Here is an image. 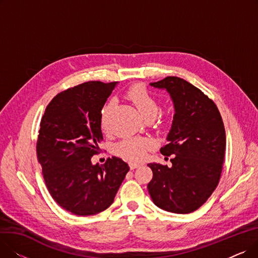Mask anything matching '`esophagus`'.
Returning a JSON list of instances; mask_svg holds the SVG:
<instances>
[{
    "label": "esophagus",
    "mask_w": 258,
    "mask_h": 258,
    "mask_svg": "<svg viewBox=\"0 0 258 258\" xmlns=\"http://www.w3.org/2000/svg\"><path fill=\"white\" fill-rule=\"evenodd\" d=\"M139 165H140L139 163H130V168L135 169V168H137Z\"/></svg>",
    "instance_id": "34e87169"
}]
</instances>
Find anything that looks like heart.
<instances>
[{
  "mask_svg": "<svg viewBox=\"0 0 258 258\" xmlns=\"http://www.w3.org/2000/svg\"><path fill=\"white\" fill-rule=\"evenodd\" d=\"M127 98L137 107L146 120H153L160 111V103L155 96L142 86H135L127 91ZM115 100L108 101L100 112V124L102 130L108 128V117L115 107ZM152 147V141L142 138H131L119 142L115 146V154L122 159L138 162L142 160L146 152Z\"/></svg>",
  "mask_w": 258,
  "mask_h": 258,
  "instance_id": "heart-1",
  "label": "heart"
}]
</instances>
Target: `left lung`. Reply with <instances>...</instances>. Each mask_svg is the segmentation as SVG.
<instances>
[{"instance_id":"left-lung-1","label":"left lung","mask_w":258,"mask_h":258,"mask_svg":"<svg viewBox=\"0 0 258 258\" xmlns=\"http://www.w3.org/2000/svg\"><path fill=\"white\" fill-rule=\"evenodd\" d=\"M152 87L166 90L174 115L161 154L172 156L171 167L147 164L153 179L147 185L155 205L172 213L199 209L219 184L223 169L226 133L215 103L200 89L175 76Z\"/></svg>"}]
</instances>
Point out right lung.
I'll return each instance as SVG.
<instances>
[{
	"mask_svg": "<svg viewBox=\"0 0 258 258\" xmlns=\"http://www.w3.org/2000/svg\"><path fill=\"white\" fill-rule=\"evenodd\" d=\"M118 81H88L60 92L46 107L36 143L46 186L57 204L79 216L110 207L130 170L120 158L93 164L103 140L100 112Z\"/></svg>",
	"mask_w": 258,
	"mask_h": 258,
	"instance_id": "add662e5",
	"label": "right lung"
}]
</instances>
